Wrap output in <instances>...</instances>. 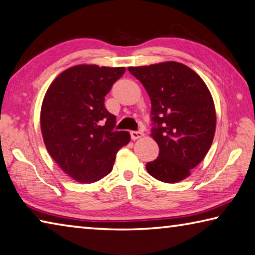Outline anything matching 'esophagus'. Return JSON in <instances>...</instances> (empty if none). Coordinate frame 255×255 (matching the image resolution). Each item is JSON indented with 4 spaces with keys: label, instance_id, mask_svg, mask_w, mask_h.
Returning <instances> with one entry per match:
<instances>
[{
    "label": "esophagus",
    "instance_id": "esophagus-1",
    "mask_svg": "<svg viewBox=\"0 0 255 255\" xmlns=\"http://www.w3.org/2000/svg\"><path fill=\"white\" fill-rule=\"evenodd\" d=\"M130 135H131V139L132 140H136V139H139V137L142 136V132H140V131H131L130 132Z\"/></svg>",
    "mask_w": 255,
    "mask_h": 255
}]
</instances>
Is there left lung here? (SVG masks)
<instances>
[{
	"mask_svg": "<svg viewBox=\"0 0 255 255\" xmlns=\"http://www.w3.org/2000/svg\"><path fill=\"white\" fill-rule=\"evenodd\" d=\"M151 100V136L157 159L145 169L158 181L176 183L190 176L209 151L216 130L214 100L206 83L178 62L128 68Z\"/></svg>",
	"mask_w": 255,
	"mask_h": 255,
	"instance_id": "8db88e82",
	"label": "left lung"
}]
</instances>
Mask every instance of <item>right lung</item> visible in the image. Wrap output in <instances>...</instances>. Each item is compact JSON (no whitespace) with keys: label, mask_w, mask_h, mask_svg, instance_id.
<instances>
[{"label":"right lung","mask_w":255,"mask_h":255,"mask_svg":"<svg viewBox=\"0 0 255 255\" xmlns=\"http://www.w3.org/2000/svg\"><path fill=\"white\" fill-rule=\"evenodd\" d=\"M124 68L77 65L49 86L40 112L44 142L54 161L80 183H93L111 173L116 153L130 141L115 131L116 118L105 107V96Z\"/></svg>","instance_id":"1"}]
</instances>
